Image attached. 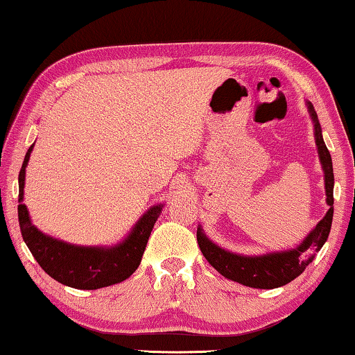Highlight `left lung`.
I'll use <instances>...</instances> for the list:
<instances>
[{"instance_id": "1", "label": "left lung", "mask_w": 355, "mask_h": 355, "mask_svg": "<svg viewBox=\"0 0 355 355\" xmlns=\"http://www.w3.org/2000/svg\"><path fill=\"white\" fill-rule=\"evenodd\" d=\"M311 119L314 123V137L317 153H319L322 168L325 173V194L329 211L324 218L315 225V228L304 237V241L295 248L284 252H272L266 255H237L225 250V248L214 244L207 236L204 234L202 228H198V244L200 252L211 266L226 279L234 280L242 285L252 288H277L282 285L292 282L293 279L304 271L306 266L314 260L315 253L320 250L322 245L327 242L330 234L331 220H333V164L329 150H327L325 141L322 139V127L317 118V113L313 103L306 102Z\"/></svg>"}]
</instances>
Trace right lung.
<instances>
[{
    "label": "right lung",
    "mask_w": 355,
    "mask_h": 355,
    "mask_svg": "<svg viewBox=\"0 0 355 355\" xmlns=\"http://www.w3.org/2000/svg\"><path fill=\"white\" fill-rule=\"evenodd\" d=\"M33 146L31 145L26 151L19 172L17 210L20 232L35 260L57 282L79 290H97L130 277L140 266L146 242L157 216L161 215L162 205H153L148 209L129 236L114 247H81L54 239L31 223L28 210L24 204L25 168Z\"/></svg>",
    "instance_id": "add662e5"
}]
</instances>
